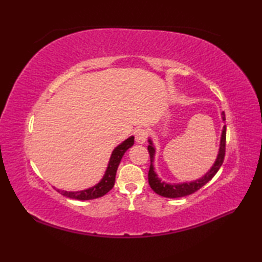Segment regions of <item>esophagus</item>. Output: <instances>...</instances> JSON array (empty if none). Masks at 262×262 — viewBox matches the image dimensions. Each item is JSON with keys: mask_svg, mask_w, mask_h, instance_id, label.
I'll return each mask as SVG.
<instances>
[{"mask_svg": "<svg viewBox=\"0 0 262 262\" xmlns=\"http://www.w3.org/2000/svg\"><path fill=\"white\" fill-rule=\"evenodd\" d=\"M146 136H147V132L145 129H143V128H141V129H138L136 132L135 134V141L136 143L138 144H144L146 141Z\"/></svg>", "mask_w": 262, "mask_h": 262, "instance_id": "obj_1", "label": "esophagus"}]
</instances>
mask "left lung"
<instances>
[{
    "instance_id": "obj_1",
    "label": "left lung",
    "mask_w": 262,
    "mask_h": 262,
    "mask_svg": "<svg viewBox=\"0 0 262 262\" xmlns=\"http://www.w3.org/2000/svg\"><path fill=\"white\" fill-rule=\"evenodd\" d=\"M222 119L225 120L224 113H222ZM225 140H226V127L223 126V129H222V134H221L219 153H217L215 162L203 177H200L198 179H194L189 182L170 183L161 179V178L158 176L157 171H155L154 164H153L154 159H155V146L151 138H148L147 149L149 153V159H151V165H149V171H148V183L149 186H151L152 190L155 193L160 194V196L166 197V198L186 197L199 190L200 188L205 186L206 183H207L211 178L217 173V171L220 170L222 164H223L224 157H225Z\"/></svg>"
}]
</instances>
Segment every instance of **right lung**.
Returning a JSON list of instances; mask_svg holds the SVG:
<instances>
[{"instance_id": "add662e5", "label": "right lung", "mask_w": 262, "mask_h": 262, "mask_svg": "<svg viewBox=\"0 0 262 262\" xmlns=\"http://www.w3.org/2000/svg\"><path fill=\"white\" fill-rule=\"evenodd\" d=\"M133 145H134V136H129L127 140L121 142L118 146H116L114 148L104 174L97 185H94L88 189H84V190H79V191H66V190H60V189H57V191L59 193H62L65 197L77 199V200H90V199H96V198L104 196L105 193L113 189L115 185L117 169H118L121 158L124 157V154L127 149L132 147Z\"/></svg>"}]
</instances>
